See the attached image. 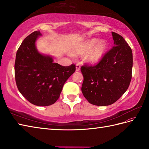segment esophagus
Returning a JSON list of instances; mask_svg holds the SVG:
<instances>
[{
	"instance_id": "esophagus-1",
	"label": "esophagus",
	"mask_w": 149,
	"mask_h": 149,
	"mask_svg": "<svg viewBox=\"0 0 149 149\" xmlns=\"http://www.w3.org/2000/svg\"><path fill=\"white\" fill-rule=\"evenodd\" d=\"M80 68H81L80 65H79V64L76 65V66H75V70H76V72H79V70H80Z\"/></svg>"
}]
</instances>
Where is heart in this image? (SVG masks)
<instances>
[{"instance_id": "b5f03b06", "label": "heart", "mask_w": 149, "mask_h": 149, "mask_svg": "<svg viewBox=\"0 0 149 149\" xmlns=\"http://www.w3.org/2000/svg\"><path fill=\"white\" fill-rule=\"evenodd\" d=\"M108 47L109 45L106 40L91 38L76 44L72 48V54L75 56L84 54L83 60L85 63L95 65L102 60Z\"/></svg>"}]
</instances>
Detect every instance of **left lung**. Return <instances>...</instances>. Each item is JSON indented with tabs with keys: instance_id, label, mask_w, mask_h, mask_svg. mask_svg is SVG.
<instances>
[{
	"instance_id": "8db88e82",
	"label": "left lung",
	"mask_w": 149,
	"mask_h": 149,
	"mask_svg": "<svg viewBox=\"0 0 149 149\" xmlns=\"http://www.w3.org/2000/svg\"><path fill=\"white\" fill-rule=\"evenodd\" d=\"M113 46L94 67L81 68L82 93L93 105L107 106L118 100L128 88L132 77L133 53L124 38L112 32Z\"/></svg>"
}]
</instances>
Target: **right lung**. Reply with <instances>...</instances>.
<instances>
[{
  "mask_svg": "<svg viewBox=\"0 0 149 149\" xmlns=\"http://www.w3.org/2000/svg\"><path fill=\"white\" fill-rule=\"evenodd\" d=\"M40 36L36 31L24 39L16 53L15 72L21 94L32 104L44 107L56 102L75 66H61L54 63L51 55L40 53L36 41Z\"/></svg>",
  "mask_w": 149,
  "mask_h": 149,
  "instance_id": "add662e5",
  "label": "right lung"
}]
</instances>
